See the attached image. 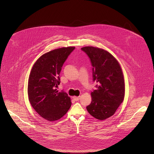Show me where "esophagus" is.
<instances>
[{
	"label": "esophagus",
	"mask_w": 154,
	"mask_h": 154,
	"mask_svg": "<svg viewBox=\"0 0 154 154\" xmlns=\"http://www.w3.org/2000/svg\"><path fill=\"white\" fill-rule=\"evenodd\" d=\"M73 98H74V100L75 101H78V100H79L80 99V96H79V97H74Z\"/></svg>",
	"instance_id": "1"
}]
</instances>
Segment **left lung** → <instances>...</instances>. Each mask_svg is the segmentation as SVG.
Segmentation results:
<instances>
[{"mask_svg": "<svg viewBox=\"0 0 154 154\" xmlns=\"http://www.w3.org/2000/svg\"><path fill=\"white\" fill-rule=\"evenodd\" d=\"M81 49L91 60L93 81L98 83L97 89L91 93V103L86 109L94 118L103 120L112 116L124 100L122 69L117 59L103 49L85 46Z\"/></svg>", "mask_w": 154, "mask_h": 154, "instance_id": "obj_1", "label": "left lung"}]
</instances>
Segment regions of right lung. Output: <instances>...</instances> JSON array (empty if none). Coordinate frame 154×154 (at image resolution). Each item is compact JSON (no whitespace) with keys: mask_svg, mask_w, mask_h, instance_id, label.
Masks as SVG:
<instances>
[{"mask_svg":"<svg viewBox=\"0 0 154 154\" xmlns=\"http://www.w3.org/2000/svg\"><path fill=\"white\" fill-rule=\"evenodd\" d=\"M74 46L56 49L41 56L29 77L28 95L34 109L43 119L53 122L65 116L71 106L70 97L56 88L60 83L62 67Z\"/></svg>","mask_w":154,"mask_h":154,"instance_id":"right-lung-1","label":"right lung"}]
</instances>
